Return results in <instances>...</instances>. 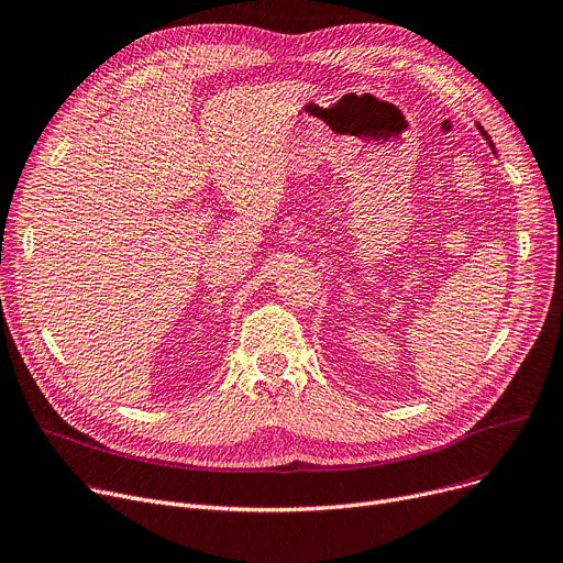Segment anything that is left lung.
Returning a JSON list of instances; mask_svg holds the SVG:
<instances>
[{"label": "left lung", "instance_id": "1", "mask_svg": "<svg viewBox=\"0 0 563 563\" xmlns=\"http://www.w3.org/2000/svg\"><path fill=\"white\" fill-rule=\"evenodd\" d=\"M477 131H479V133H482V137H484V140H486V144H489V146H492V148H494V154H496V146H494V142H492V137H489V135H486V131H484V129H482V126H479V124H477Z\"/></svg>", "mask_w": 563, "mask_h": 563}]
</instances>
